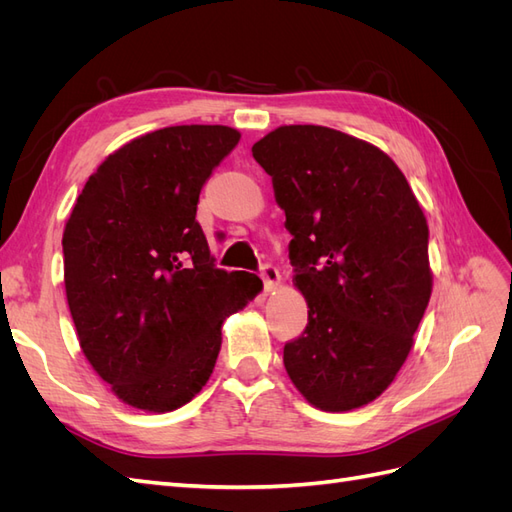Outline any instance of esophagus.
<instances>
[{"instance_id": "1", "label": "esophagus", "mask_w": 512, "mask_h": 512, "mask_svg": "<svg viewBox=\"0 0 512 512\" xmlns=\"http://www.w3.org/2000/svg\"><path fill=\"white\" fill-rule=\"evenodd\" d=\"M260 277H262V282H265V290L267 292L275 290L277 284H280V280H282L280 271H277V267H273L271 262H265V265L260 267Z\"/></svg>"}]
</instances>
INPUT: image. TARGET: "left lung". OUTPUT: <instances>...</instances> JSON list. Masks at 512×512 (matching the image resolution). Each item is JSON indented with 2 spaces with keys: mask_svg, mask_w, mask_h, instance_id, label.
I'll return each mask as SVG.
<instances>
[{
  "mask_svg": "<svg viewBox=\"0 0 512 512\" xmlns=\"http://www.w3.org/2000/svg\"><path fill=\"white\" fill-rule=\"evenodd\" d=\"M286 213L307 327L284 365L309 404L346 412L395 378L431 297L429 228L397 164L324 126H282L252 147Z\"/></svg>",
  "mask_w": 512,
  "mask_h": 512,
  "instance_id": "1",
  "label": "left lung"
}]
</instances>
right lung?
Segmentation results:
<instances>
[{"label":"right lung","instance_id":"right-lung-1","mask_svg":"<svg viewBox=\"0 0 512 512\" xmlns=\"http://www.w3.org/2000/svg\"><path fill=\"white\" fill-rule=\"evenodd\" d=\"M241 134L173 126L108 156L64 230V282L81 348L126 404L170 412L207 384L222 322L262 288L213 265L198 196Z\"/></svg>","mask_w":512,"mask_h":512}]
</instances>
